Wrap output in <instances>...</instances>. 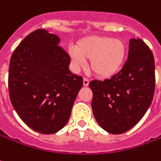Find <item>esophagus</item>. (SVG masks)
<instances>
[{
  "label": "esophagus",
  "mask_w": 161,
  "mask_h": 161,
  "mask_svg": "<svg viewBox=\"0 0 161 161\" xmlns=\"http://www.w3.org/2000/svg\"><path fill=\"white\" fill-rule=\"evenodd\" d=\"M88 84H89V80H88V79H83V85H84L85 87H87V86H88Z\"/></svg>",
  "instance_id": "34e87169"
}]
</instances>
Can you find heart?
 I'll use <instances>...</instances> for the list:
<instances>
[{
	"label": "heart",
	"mask_w": 161,
	"mask_h": 161,
	"mask_svg": "<svg viewBox=\"0 0 161 161\" xmlns=\"http://www.w3.org/2000/svg\"><path fill=\"white\" fill-rule=\"evenodd\" d=\"M127 48L123 41L103 36H88L80 40L76 47L69 49L75 68L80 69L89 61L91 72L107 78L118 73L126 58Z\"/></svg>",
	"instance_id": "heart-1"
}]
</instances>
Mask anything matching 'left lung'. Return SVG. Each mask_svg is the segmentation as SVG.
I'll return each mask as SVG.
<instances>
[{"mask_svg":"<svg viewBox=\"0 0 161 161\" xmlns=\"http://www.w3.org/2000/svg\"><path fill=\"white\" fill-rule=\"evenodd\" d=\"M92 111L99 126L111 134L135 127L150 107L155 89L153 54L141 39H130L128 60L111 79L92 80Z\"/></svg>","mask_w":161,"mask_h":161,"instance_id":"1","label":"left lung"}]
</instances>
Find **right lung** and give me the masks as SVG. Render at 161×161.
<instances>
[{"label":"right lung","mask_w":161,"mask_h":161,"mask_svg":"<svg viewBox=\"0 0 161 161\" xmlns=\"http://www.w3.org/2000/svg\"><path fill=\"white\" fill-rule=\"evenodd\" d=\"M59 42L57 34L35 30L20 42L9 62L12 106L29 128L46 135L66 125L83 85L82 77L70 72L71 58Z\"/></svg>","instance_id":"add662e5"}]
</instances>
